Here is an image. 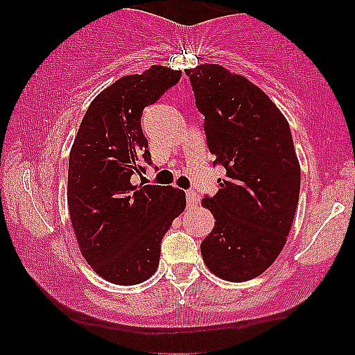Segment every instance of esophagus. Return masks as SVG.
<instances>
[{"label":"esophagus","mask_w":355,"mask_h":355,"mask_svg":"<svg viewBox=\"0 0 355 355\" xmlns=\"http://www.w3.org/2000/svg\"><path fill=\"white\" fill-rule=\"evenodd\" d=\"M198 203V197L193 190L187 191V205L189 207H195Z\"/></svg>","instance_id":"34e87169"}]
</instances>
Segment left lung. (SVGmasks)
<instances>
[{
    "mask_svg": "<svg viewBox=\"0 0 355 355\" xmlns=\"http://www.w3.org/2000/svg\"><path fill=\"white\" fill-rule=\"evenodd\" d=\"M214 164L225 168L202 207L215 227L200 250L211 274L245 282L267 270L287 242L299 203L300 165L288 121L245 76L214 63L185 70Z\"/></svg>",
    "mask_w": 355,
    "mask_h": 355,
    "instance_id": "8db88e82",
    "label": "left lung"
}]
</instances>
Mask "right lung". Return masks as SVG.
Instances as JSON below:
<instances>
[{
  "label": "right lung",
  "instance_id": "add662e5",
  "mask_svg": "<svg viewBox=\"0 0 355 355\" xmlns=\"http://www.w3.org/2000/svg\"><path fill=\"white\" fill-rule=\"evenodd\" d=\"M182 71L153 64L126 75L95 96L68 160V209L88 266L116 285H137L155 274L160 242L185 210V191L130 182L150 164L141 130L144 108L180 80Z\"/></svg>",
  "mask_w": 355,
  "mask_h": 355
}]
</instances>
